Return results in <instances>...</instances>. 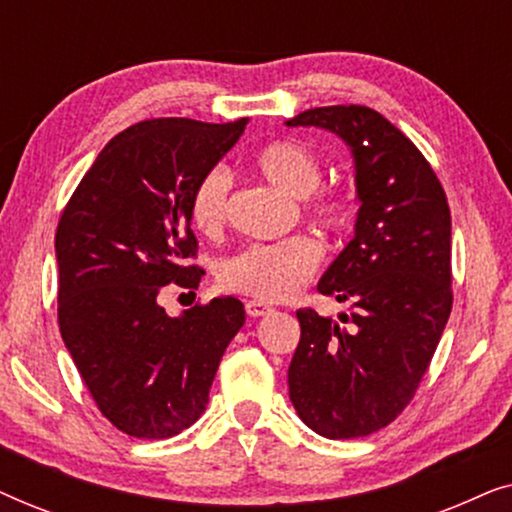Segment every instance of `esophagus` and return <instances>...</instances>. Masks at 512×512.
<instances>
[{
	"label": "esophagus",
	"mask_w": 512,
	"mask_h": 512,
	"mask_svg": "<svg viewBox=\"0 0 512 512\" xmlns=\"http://www.w3.org/2000/svg\"><path fill=\"white\" fill-rule=\"evenodd\" d=\"M247 314L249 317H265V314L272 312V305L263 303V300H247Z\"/></svg>",
	"instance_id": "34e87169"
}]
</instances>
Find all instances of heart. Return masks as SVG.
Masks as SVG:
<instances>
[{
	"label": "heart",
	"mask_w": 512,
	"mask_h": 512,
	"mask_svg": "<svg viewBox=\"0 0 512 512\" xmlns=\"http://www.w3.org/2000/svg\"><path fill=\"white\" fill-rule=\"evenodd\" d=\"M254 167L293 198L307 200V212L331 233H345L352 226L354 207L347 195L319 191L321 163L317 153L293 139L265 144L254 156ZM230 177L223 167H212L195 181L188 214L195 230L216 235L223 228L228 209ZM321 261V244L310 235H293L275 244H251L226 258L219 268V282L230 291L263 300H284L314 275Z\"/></svg>",
	"instance_id": "1"
}]
</instances>
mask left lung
Masks as SVG:
<instances>
[{"mask_svg":"<svg viewBox=\"0 0 512 512\" xmlns=\"http://www.w3.org/2000/svg\"><path fill=\"white\" fill-rule=\"evenodd\" d=\"M286 125L328 130L349 146L359 200L354 237L317 286L349 314L296 312L289 396L319 436L361 438L410 403L450 319V207L417 146L377 111L319 107Z\"/></svg>","mask_w":512,"mask_h":512,"instance_id":"8db88e82","label":"left lung"}]
</instances>
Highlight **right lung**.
<instances>
[{
	"instance_id": "right-lung-1",
	"label": "right lung",
	"mask_w": 512,
	"mask_h": 512,
	"mask_svg": "<svg viewBox=\"0 0 512 512\" xmlns=\"http://www.w3.org/2000/svg\"><path fill=\"white\" fill-rule=\"evenodd\" d=\"M247 118H153L100 151L60 216L58 321L67 352L116 429L170 438L209 401L221 356L244 324L233 296L170 317L167 284L198 289L188 265L198 240L188 202L195 181L237 144Z\"/></svg>"
}]
</instances>
